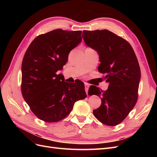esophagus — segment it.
<instances>
[{
  "instance_id": "1",
  "label": "esophagus",
  "mask_w": 157,
  "mask_h": 157,
  "mask_svg": "<svg viewBox=\"0 0 157 157\" xmlns=\"http://www.w3.org/2000/svg\"><path fill=\"white\" fill-rule=\"evenodd\" d=\"M89 87H90V85L88 84H87V83H85V91H86L87 94H88V92Z\"/></svg>"
}]
</instances>
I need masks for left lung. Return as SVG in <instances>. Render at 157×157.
<instances>
[{
	"label": "left lung",
	"instance_id": "obj_1",
	"mask_svg": "<svg viewBox=\"0 0 157 157\" xmlns=\"http://www.w3.org/2000/svg\"><path fill=\"white\" fill-rule=\"evenodd\" d=\"M82 37L88 46L98 52V71L105 75L104 78L109 84L105 91L90 86V95L101 99L93 114L103 124L116 126L125 119L137 101L141 77L138 61L129 42L108 30H85Z\"/></svg>",
	"mask_w": 157,
	"mask_h": 157
}]
</instances>
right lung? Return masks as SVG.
Wrapping results in <instances>:
<instances>
[{
  "mask_svg": "<svg viewBox=\"0 0 157 157\" xmlns=\"http://www.w3.org/2000/svg\"><path fill=\"white\" fill-rule=\"evenodd\" d=\"M81 40V31L58 29L37 36L28 47L21 65V94L39 119L61 121L76 101L86 98L82 81L66 82L61 74H56Z\"/></svg>",
  "mask_w": 157,
  "mask_h": 157,
  "instance_id": "1",
  "label": "right lung"
}]
</instances>
